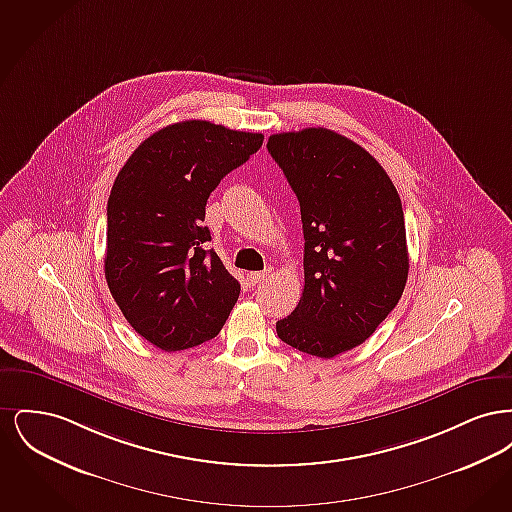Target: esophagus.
Returning a JSON list of instances; mask_svg holds the SVG:
<instances>
[{"mask_svg":"<svg viewBox=\"0 0 512 512\" xmlns=\"http://www.w3.org/2000/svg\"><path fill=\"white\" fill-rule=\"evenodd\" d=\"M265 278H267V272H249V274H247V280H249L251 286L261 284Z\"/></svg>","mask_w":512,"mask_h":512,"instance_id":"34e87169","label":"esophagus"}]
</instances>
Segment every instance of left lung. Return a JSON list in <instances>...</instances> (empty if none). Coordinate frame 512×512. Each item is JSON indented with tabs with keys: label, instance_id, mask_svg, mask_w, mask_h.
Here are the masks:
<instances>
[{
	"label": "left lung",
	"instance_id": "1",
	"mask_svg": "<svg viewBox=\"0 0 512 512\" xmlns=\"http://www.w3.org/2000/svg\"><path fill=\"white\" fill-rule=\"evenodd\" d=\"M268 153L299 199L305 286L278 338L332 359L374 334L409 274L401 199L382 165L328 128L268 138Z\"/></svg>",
	"mask_w": 512,
	"mask_h": 512
}]
</instances>
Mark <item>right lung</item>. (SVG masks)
Masks as SVG:
<instances>
[{"label":"right lung","mask_w":512,"mask_h":512,"mask_svg":"<svg viewBox=\"0 0 512 512\" xmlns=\"http://www.w3.org/2000/svg\"><path fill=\"white\" fill-rule=\"evenodd\" d=\"M263 134L169 124L124 163L107 201L105 280L130 326L163 351L213 340L240 297L203 226L211 192Z\"/></svg>","instance_id":"add662e5"}]
</instances>
